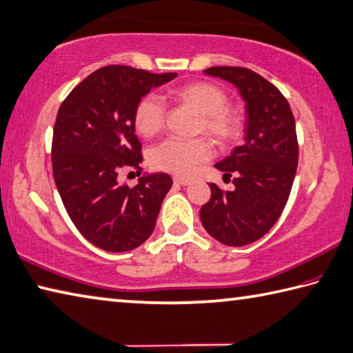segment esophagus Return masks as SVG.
<instances>
[{
  "instance_id": "34e87169",
  "label": "esophagus",
  "mask_w": 353,
  "mask_h": 353,
  "mask_svg": "<svg viewBox=\"0 0 353 353\" xmlns=\"http://www.w3.org/2000/svg\"><path fill=\"white\" fill-rule=\"evenodd\" d=\"M174 183H175V184H179V185H188V184L190 183V179L181 178V176H175V178H174Z\"/></svg>"
}]
</instances>
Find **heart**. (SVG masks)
Returning a JSON list of instances; mask_svg holds the SVG:
<instances>
[{
  "mask_svg": "<svg viewBox=\"0 0 353 353\" xmlns=\"http://www.w3.org/2000/svg\"><path fill=\"white\" fill-rule=\"evenodd\" d=\"M172 101L198 112L195 135H208L218 148L235 143L243 132V115L229 104L221 85L210 81H190L170 89ZM165 123V105L155 95H144L134 109V128L144 138L155 137ZM212 149L208 139H165L150 150L149 163L155 170L176 176H189L201 163L208 161Z\"/></svg>",
  "mask_w": 353,
  "mask_h": 353,
  "instance_id": "heart-1",
  "label": "heart"
}]
</instances>
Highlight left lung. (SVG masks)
Returning a JSON list of instances; mask_svg holds the SVG:
<instances>
[{
    "instance_id": "8db88e82",
    "label": "left lung",
    "mask_w": 353,
    "mask_h": 353,
    "mask_svg": "<svg viewBox=\"0 0 353 353\" xmlns=\"http://www.w3.org/2000/svg\"><path fill=\"white\" fill-rule=\"evenodd\" d=\"M204 73L235 84L245 101L244 143L215 164L235 176V189L210 183V199L199 210L209 235L238 248L268 234L285 208L298 165L295 118L281 92L254 70L218 65Z\"/></svg>"
}]
</instances>
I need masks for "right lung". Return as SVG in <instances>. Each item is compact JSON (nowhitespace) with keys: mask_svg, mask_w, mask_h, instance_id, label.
I'll return each mask as SVG.
<instances>
[{"mask_svg":"<svg viewBox=\"0 0 353 353\" xmlns=\"http://www.w3.org/2000/svg\"><path fill=\"white\" fill-rule=\"evenodd\" d=\"M175 77L104 65L59 105L52 138L53 178L72 223L99 249L132 250L155 229L172 178L141 176L129 188L118 183V174L125 168L143 170L141 143L134 128L137 101Z\"/></svg>","mask_w":353,"mask_h":353,"instance_id":"right-lung-1","label":"right lung"}]
</instances>
